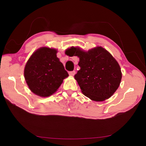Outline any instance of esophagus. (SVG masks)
Masks as SVG:
<instances>
[{"label":"esophagus","instance_id":"esophagus-1","mask_svg":"<svg viewBox=\"0 0 146 146\" xmlns=\"http://www.w3.org/2000/svg\"><path fill=\"white\" fill-rule=\"evenodd\" d=\"M75 71H70V72H69V75H70V76H74V75H75Z\"/></svg>","mask_w":146,"mask_h":146}]
</instances>
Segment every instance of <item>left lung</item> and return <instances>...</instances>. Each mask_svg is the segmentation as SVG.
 I'll return each mask as SVG.
<instances>
[{"mask_svg":"<svg viewBox=\"0 0 146 146\" xmlns=\"http://www.w3.org/2000/svg\"><path fill=\"white\" fill-rule=\"evenodd\" d=\"M71 56L79 58L80 70L75 75L81 91L96 102L108 99L120 86L122 72L118 62L101 46L85 51L79 47H71L66 51Z\"/></svg>","mask_w":146,"mask_h":146,"instance_id":"1","label":"left lung"}]
</instances>
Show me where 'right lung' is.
Returning a JSON list of instances; mask_svg holds the SVG:
<instances>
[{"label":"right lung","instance_id":"obj_1","mask_svg":"<svg viewBox=\"0 0 146 146\" xmlns=\"http://www.w3.org/2000/svg\"><path fill=\"white\" fill-rule=\"evenodd\" d=\"M57 52L55 48L42 47L32 54L26 64V82L29 90L39 97L52 95L69 76L56 56Z\"/></svg>","mask_w":146,"mask_h":146}]
</instances>
